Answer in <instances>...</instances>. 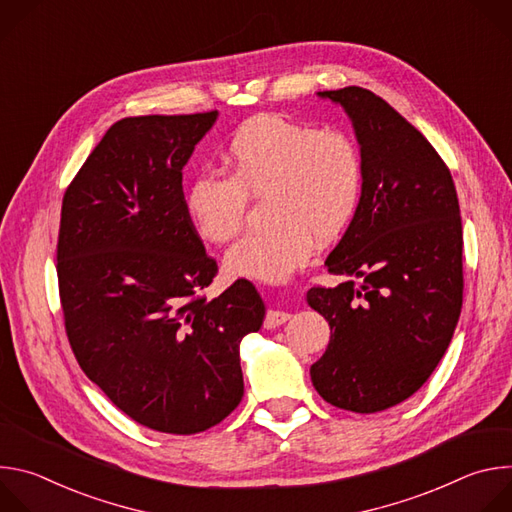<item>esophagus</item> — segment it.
Listing matches in <instances>:
<instances>
[{
  "instance_id": "1",
  "label": "esophagus",
  "mask_w": 512,
  "mask_h": 512,
  "mask_svg": "<svg viewBox=\"0 0 512 512\" xmlns=\"http://www.w3.org/2000/svg\"><path fill=\"white\" fill-rule=\"evenodd\" d=\"M289 318H291L289 312H283V310H269L267 316H265V328H277V326L285 324Z\"/></svg>"
}]
</instances>
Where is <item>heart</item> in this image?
I'll use <instances>...</instances> for the list:
<instances>
[{"mask_svg": "<svg viewBox=\"0 0 512 512\" xmlns=\"http://www.w3.org/2000/svg\"><path fill=\"white\" fill-rule=\"evenodd\" d=\"M221 158L230 178H194L186 214L204 241L223 245L241 231L247 196L263 194L269 223L229 251L227 267L235 275L283 279L310 257L312 235L336 237L360 200L362 158L344 131L257 115L233 133Z\"/></svg>", "mask_w": 512, "mask_h": 512, "instance_id": "obj_1", "label": "heart"}]
</instances>
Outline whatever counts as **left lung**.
<instances>
[{"mask_svg":"<svg viewBox=\"0 0 512 512\" xmlns=\"http://www.w3.org/2000/svg\"><path fill=\"white\" fill-rule=\"evenodd\" d=\"M316 95L352 121L362 192L324 261L342 283L306 294L332 330L310 375L330 405L375 413L411 397L450 346L464 289L460 204L442 158L387 101L360 87Z\"/></svg>","mask_w":512,"mask_h":512,"instance_id":"1","label":"left lung"}]
</instances>
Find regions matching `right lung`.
I'll list each match as a JSON object with an SVG mask.
<instances>
[{
	"mask_svg": "<svg viewBox=\"0 0 512 512\" xmlns=\"http://www.w3.org/2000/svg\"><path fill=\"white\" fill-rule=\"evenodd\" d=\"M218 113L113 123L62 200L56 271L68 342L133 421L190 435L243 397L241 340L265 304L237 279L206 300L216 261L186 214L182 170Z\"/></svg>",
	"mask_w": 512,
	"mask_h": 512,
	"instance_id": "obj_1",
	"label": "right lung"
}]
</instances>
